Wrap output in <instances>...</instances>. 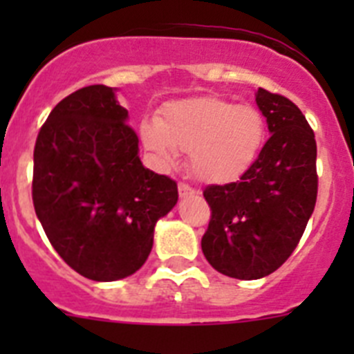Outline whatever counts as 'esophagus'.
Listing matches in <instances>:
<instances>
[{
    "mask_svg": "<svg viewBox=\"0 0 354 354\" xmlns=\"http://www.w3.org/2000/svg\"><path fill=\"white\" fill-rule=\"evenodd\" d=\"M196 189L195 187H192V186H187V184H184V183H180L179 184V196L180 198H186V196H193V195H196Z\"/></svg>",
    "mask_w": 354,
    "mask_h": 354,
    "instance_id": "obj_1",
    "label": "esophagus"
}]
</instances>
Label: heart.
Returning <instances> with one entry per match:
<instances>
[{"mask_svg":"<svg viewBox=\"0 0 354 354\" xmlns=\"http://www.w3.org/2000/svg\"><path fill=\"white\" fill-rule=\"evenodd\" d=\"M266 133L261 109L220 97L171 102L158 122L140 127L143 147L159 167H171L177 150L187 152L193 174L209 184L239 179L257 159Z\"/></svg>","mask_w":354,"mask_h":354,"instance_id":"obj_1","label":"heart"}]
</instances>
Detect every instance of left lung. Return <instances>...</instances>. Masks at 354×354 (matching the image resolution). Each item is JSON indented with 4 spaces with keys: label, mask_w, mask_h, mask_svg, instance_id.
<instances>
[{
    "label": "left lung",
    "mask_w": 354,
    "mask_h": 354,
    "mask_svg": "<svg viewBox=\"0 0 354 354\" xmlns=\"http://www.w3.org/2000/svg\"><path fill=\"white\" fill-rule=\"evenodd\" d=\"M270 140L237 183L207 186L211 221L202 252L221 274L257 280L277 271L298 246L317 198L314 131L287 97L255 95Z\"/></svg>",
    "instance_id": "left-lung-1"
}]
</instances>
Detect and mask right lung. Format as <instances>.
I'll return each instance as SVG.
<instances>
[{"instance_id":"right-lung-1","label":"right lung","mask_w":354,"mask_h":354,"mask_svg":"<svg viewBox=\"0 0 354 354\" xmlns=\"http://www.w3.org/2000/svg\"><path fill=\"white\" fill-rule=\"evenodd\" d=\"M115 88L84 86L53 108L33 152V205L72 270L115 282L145 264L177 184L143 167L138 136Z\"/></svg>"}]
</instances>
